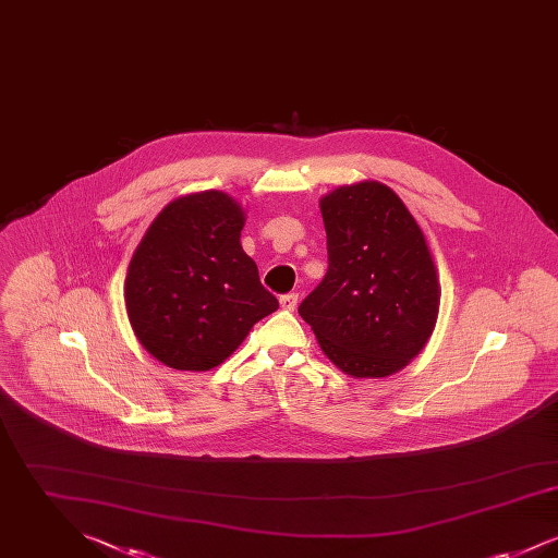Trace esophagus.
Wrapping results in <instances>:
<instances>
[{"instance_id": "34e87169", "label": "esophagus", "mask_w": 558, "mask_h": 558, "mask_svg": "<svg viewBox=\"0 0 558 558\" xmlns=\"http://www.w3.org/2000/svg\"><path fill=\"white\" fill-rule=\"evenodd\" d=\"M296 299H299V294H296V292H287V294H282V296H280V307H282V310H287V312H292V310L296 307Z\"/></svg>"}]
</instances>
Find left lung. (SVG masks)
<instances>
[{
  "label": "left lung",
  "instance_id": "obj_1",
  "mask_svg": "<svg viewBox=\"0 0 558 558\" xmlns=\"http://www.w3.org/2000/svg\"><path fill=\"white\" fill-rule=\"evenodd\" d=\"M328 269L299 305L324 355L353 378H383L426 345L439 314V280L425 234L380 182L319 198Z\"/></svg>",
  "mask_w": 558,
  "mask_h": 558
}]
</instances>
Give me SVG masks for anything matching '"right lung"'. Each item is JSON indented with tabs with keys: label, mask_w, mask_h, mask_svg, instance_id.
<instances>
[{
	"label": "right lung",
	"mask_w": 558,
	"mask_h": 558,
	"mask_svg": "<svg viewBox=\"0 0 558 558\" xmlns=\"http://www.w3.org/2000/svg\"><path fill=\"white\" fill-rule=\"evenodd\" d=\"M244 211L219 190L171 201L146 230L125 278L133 332L160 364L211 371L278 310L242 251Z\"/></svg>",
	"instance_id": "right-lung-1"
}]
</instances>
